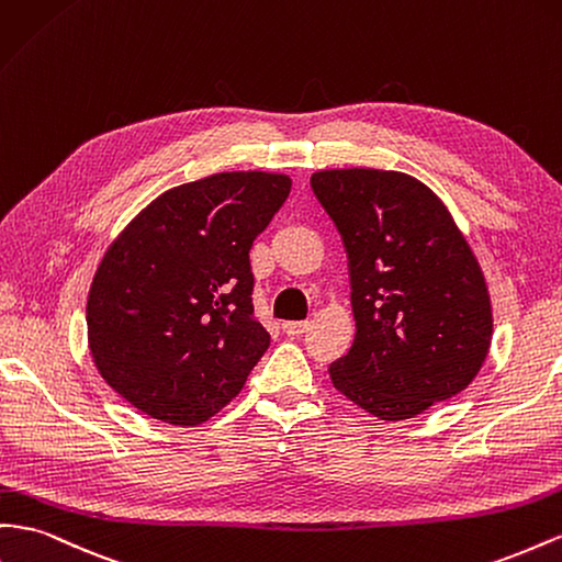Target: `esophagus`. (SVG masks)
<instances>
[{"label":"esophagus","instance_id":"1","mask_svg":"<svg viewBox=\"0 0 562 562\" xmlns=\"http://www.w3.org/2000/svg\"><path fill=\"white\" fill-rule=\"evenodd\" d=\"M281 328H283L285 336L295 338V336H302V333L310 330V322H283Z\"/></svg>","mask_w":562,"mask_h":562}]
</instances>
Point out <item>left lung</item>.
<instances>
[{
    "label": "left lung",
    "instance_id": "1",
    "mask_svg": "<svg viewBox=\"0 0 562 562\" xmlns=\"http://www.w3.org/2000/svg\"><path fill=\"white\" fill-rule=\"evenodd\" d=\"M310 181L350 260L357 336L330 363L333 385L381 420L465 390L490 352L492 302L447 205L394 170H322Z\"/></svg>",
    "mask_w": 562,
    "mask_h": 562
}]
</instances>
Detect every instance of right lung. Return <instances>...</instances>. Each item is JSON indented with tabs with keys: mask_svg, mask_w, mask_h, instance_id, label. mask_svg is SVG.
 Segmentation results:
<instances>
[{
	"mask_svg": "<svg viewBox=\"0 0 562 562\" xmlns=\"http://www.w3.org/2000/svg\"><path fill=\"white\" fill-rule=\"evenodd\" d=\"M291 193L277 172H220L148 203L105 250L87 297L101 378L146 416L201 426L269 347L250 248Z\"/></svg>",
	"mask_w": 562,
	"mask_h": 562,
	"instance_id": "right-lung-1",
	"label": "right lung"
}]
</instances>
